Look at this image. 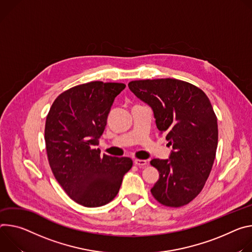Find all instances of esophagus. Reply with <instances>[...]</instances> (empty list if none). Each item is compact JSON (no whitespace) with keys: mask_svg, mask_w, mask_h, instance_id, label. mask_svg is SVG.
<instances>
[{"mask_svg":"<svg viewBox=\"0 0 252 252\" xmlns=\"http://www.w3.org/2000/svg\"><path fill=\"white\" fill-rule=\"evenodd\" d=\"M134 163H135V165H137V166L144 167V166L147 164V161L144 160V159H135V160H134Z\"/></svg>","mask_w":252,"mask_h":252,"instance_id":"1","label":"esophagus"}]
</instances>
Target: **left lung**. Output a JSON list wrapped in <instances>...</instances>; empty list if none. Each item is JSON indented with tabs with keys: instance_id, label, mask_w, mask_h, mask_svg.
<instances>
[{
	"instance_id": "left-lung-1",
	"label": "left lung",
	"mask_w": 252,
	"mask_h": 252,
	"mask_svg": "<svg viewBox=\"0 0 252 252\" xmlns=\"http://www.w3.org/2000/svg\"><path fill=\"white\" fill-rule=\"evenodd\" d=\"M129 89L153 110L160 134L172 146L169 159H152L159 179L151 188L162 205L181 207L203 189L218 142L217 118L206 94L177 79L137 80Z\"/></svg>"
}]
</instances>
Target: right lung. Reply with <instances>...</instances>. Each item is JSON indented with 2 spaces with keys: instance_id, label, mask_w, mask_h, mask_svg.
<instances>
[{
  "instance_id": "right-lung-1",
  "label": "right lung",
  "mask_w": 252,
  "mask_h": 252,
  "mask_svg": "<svg viewBox=\"0 0 252 252\" xmlns=\"http://www.w3.org/2000/svg\"><path fill=\"white\" fill-rule=\"evenodd\" d=\"M123 83L93 81L55 99L46 118L45 143L52 172L68 196L85 207L103 206L115 198L129 157L100 155L99 138Z\"/></svg>"
}]
</instances>
